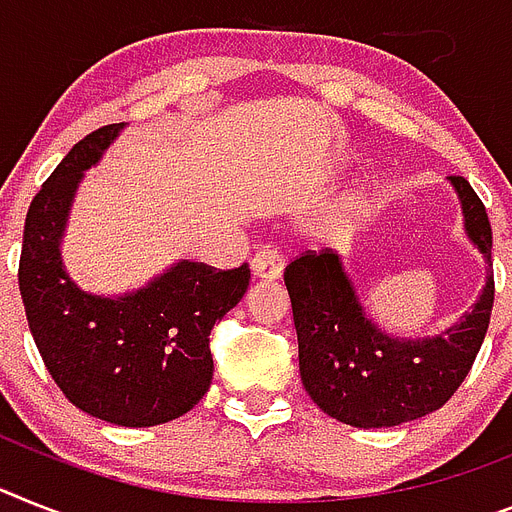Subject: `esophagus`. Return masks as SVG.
Here are the masks:
<instances>
[{"label": "esophagus", "mask_w": 512, "mask_h": 512, "mask_svg": "<svg viewBox=\"0 0 512 512\" xmlns=\"http://www.w3.org/2000/svg\"><path fill=\"white\" fill-rule=\"evenodd\" d=\"M283 273V260L276 249H260L255 257H252V276L260 278V281H276Z\"/></svg>", "instance_id": "esophagus-1"}]
</instances>
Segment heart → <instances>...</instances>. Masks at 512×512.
I'll return each mask as SVG.
<instances>
[{
	"label": "heart",
	"mask_w": 512,
	"mask_h": 512,
	"mask_svg": "<svg viewBox=\"0 0 512 512\" xmlns=\"http://www.w3.org/2000/svg\"><path fill=\"white\" fill-rule=\"evenodd\" d=\"M356 213H359V200H349L343 203L341 208H336L333 213H328L325 218H320V234L328 236V239H338L346 231L351 229Z\"/></svg>",
	"instance_id": "1"
}]
</instances>
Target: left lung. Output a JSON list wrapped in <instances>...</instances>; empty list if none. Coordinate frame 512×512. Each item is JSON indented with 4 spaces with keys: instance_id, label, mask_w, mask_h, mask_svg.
I'll use <instances>...</instances> for the list:
<instances>
[{
    "instance_id": "left-lung-1",
    "label": "left lung",
    "mask_w": 512,
    "mask_h": 512,
    "mask_svg": "<svg viewBox=\"0 0 512 512\" xmlns=\"http://www.w3.org/2000/svg\"><path fill=\"white\" fill-rule=\"evenodd\" d=\"M461 197L468 239L492 265L487 208L463 176H450ZM299 338V372L309 398L351 427H395L427 416L461 388L482 349L495 304L489 273L479 302L440 336H388L369 320L333 249L302 252L283 270Z\"/></svg>"
}]
</instances>
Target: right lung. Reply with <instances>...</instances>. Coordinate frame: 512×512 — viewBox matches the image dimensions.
Masks as SVG:
<instances>
[{
	"label": "right lung",
	"mask_w": 512,
	"mask_h": 512,
	"mask_svg": "<svg viewBox=\"0 0 512 512\" xmlns=\"http://www.w3.org/2000/svg\"><path fill=\"white\" fill-rule=\"evenodd\" d=\"M124 124L90 132L64 156L25 216L17 283L30 333L64 398L119 427H156L197 406L213 380L210 330L239 304L249 265L182 260L132 294L77 289L59 257L83 171Z\"/></svg>",
	"instance_id": "1"
}]
</instances>
